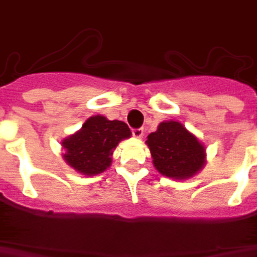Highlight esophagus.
I'll return each instance as SVG.
<instances>
[{
    "label": "esophagus",
    "mask_w": 257,
    "mask_h": 257,
    "mask_svg": "<svg viewBox=\"0 0 257 257\" xmlns=\"http://www.w3.org/2000/svg\"><path fill=\"white\" fill-rule=\"evenodd\" d=\"M132 134H133V137H136V138H142L145 132H143L142 128H137V129H132Z\"/></svg>",
    "instance_id": "34e87169"
}]
</instances>
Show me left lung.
Masks as SVG:
<instances>
[{"label":"left lung","instance_id":"left-lung-1","mask_svg":"<svg viewBox=\"0 0 257 257\" xmlns=\"http://www.w3.org/2000/svg\"><path fill=\"white\" fill-rule=\"evenodd\" d=\"M146 143L157 171L170 179H188L205 165V147L179 121H162Z\"/></svg>","mask_w":257,"mask_h":257}]
</instances>
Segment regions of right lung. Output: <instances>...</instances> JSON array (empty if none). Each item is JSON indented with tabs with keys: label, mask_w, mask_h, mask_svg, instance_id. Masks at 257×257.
<instances>
[{
	"label": "right lung",
	"mask_w": 257,
	"mask_h": 257,
	"mask_svg": "<svg viewBox=\"0 0 257 257\" xmlns=\"http://www.w3.org/2000/svg\"><path fill=\"white\" fill-rule=\"evenodd\" d=\"M131 134L124 121L109 120L102 115L88 117L80 131L62 142L64 161L86 176L101 174L111 165L117 143Z\"/></svg>",
	"instance_id": "right-lung-1"
}]
</instances>
